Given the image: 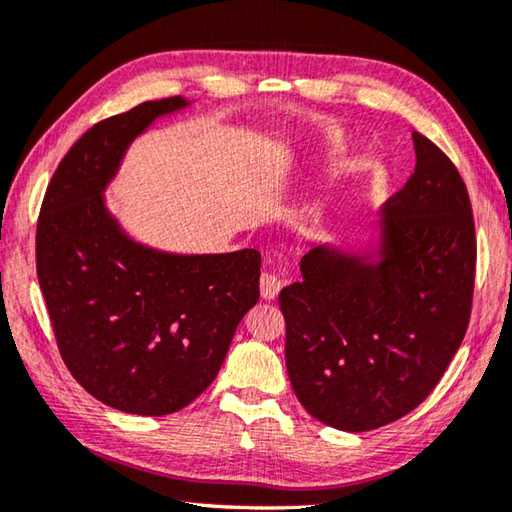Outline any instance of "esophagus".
<instances>
[{"mask_svg": "<svg viewBox=\"0 0 512 512\" xmlns=\"http://www.w3.org/2000/svg\"><path fill=\"white\" fill-rule=\"evenodd\" d=\"M279 290H282V279L275 273H262V277H259V293H262L266 302L275 299L279 295Z\"/></svg>", "mask_w": 512, "mask_h": 512, "instance_id": "esophagus-1", "label": "esophagus"}]
</instances>
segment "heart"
<instances>
[{
  "label": "heart",
  "instance_id": "1",
  "mask_svg": "<svg viewBox=\"0 0 512 512\" xmlns=\"http://www.w3.org/2000/svg\"><path fill=\"white\" fill-rule=\"evenodd\" d=\"M344 146V135L342 133H326L324 135V148L326 155H335L339 148Z\"/></svg>",
  "mask_w": 512,
  "mask_h": 512
}]
</instances>
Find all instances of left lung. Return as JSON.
<instances>
[{"label": "left lung", "mask_w": 512, "mask_h": 512, "mask_svg": "<svg viewBox=\"0 0 512 512\" xmlns=\"http://www.w3.org/2000/svg\"><path fill=\"white\" fill-rule=\"evenodd\" d=\"M415 173L382 208L379 259L317 246L279 293L286 368L326 426L364 433L408 415L446 373L475 288V219L462 175L413 133Z\"/></svg>", "instance_id": "8db88e82"}]
</instances>
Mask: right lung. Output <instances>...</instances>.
<instances>
[{
    "instance_id": "add662e5",
    "label": "right lung",
    "mask_w": 512,
    "mask_h": 512,
    "mask_svg": "<svg viewBox=\"0 0 512 512\" xmlns=\"http://www.w3.org/2000/svg\"><path fill=\"white\" fill-rule=\"evenodd\" d=\"M184 106L144 102L86 130L39 210L37 277L59 353L90 395L122 413L162 417L202 395L259 299L257 250L162 253L130 239L104 204L133 139Z\"/></svg>"
}]
</instances>
